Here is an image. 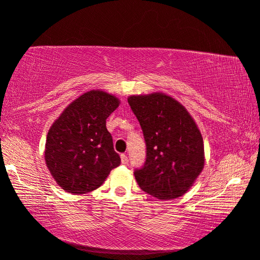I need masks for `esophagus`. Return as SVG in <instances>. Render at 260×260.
Returning a JSON list of instances; mask_svg holds the SVG:
<instances>
[{
  "instance_id": "1",
  "label": "esophagus",
  "mask_w": 260,
  "mask_h": 260,
  "mask_svg": "<svg viewBox=\"0 0 260 260\" xmlns=\"http://www.w3.org/2000/svg\"><path fill=\"white\" fill-rule=\"evenodd\" d=\"M121 162L122 165H127V162H129V158H127L125 154H121Z\"/></svg>"
}]
</instances>
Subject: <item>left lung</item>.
<instances>
[{
    "instance_id": "1",
    "label": "left lung",
    "mask_w": 260,
    "mask_h": 260,
    "mask_svg": "<svg viewBox=\"0 0 260 260\" xmlns=\"http://www.w3.org/2000/svg\"><path fill=\"white\" fill-rule=\"evenodd\" d=\"M127 103L146 143V161L134 172L139 187L161 200L181 197L204 166L198 125L183 105L167 94L131 95Z\"/></svg>"
}]
</instances>
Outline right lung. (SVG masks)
Returning a JSON list of instances; mask_svg holds the SVG:
<instances>
[{
	"label": "right lung",
	"instance_id": "1",
	"mask_svg": "<svg viewBox=\"0 0 260 260\" xmlns=\"http://www.w3.org/2000/svg\"><path fill=\"white\" fill-rule=\"evenodd\" d=\"M118 104L116 97L104 91H89L75 99L50 127L45 163L66 192H91L121 165L106 127V118Z\"/></svg>",
	"mask_w": 260,
	"mask_h": 260
}]
</instances>
